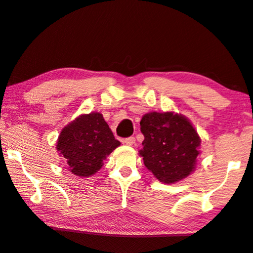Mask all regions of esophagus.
Returning a JSON list of instances; mask_svg holds the SVG:
<instances>
[{
  "instance_id": "1",
  "label": "esophagus",
  "mask_w": 253,
  "mask_h": 253,
  "mask_svg": "<svg viewBox=\"0 0 253 253\" xmlns=\"http://www.w3.org/2000/svg\"><path fill=\"white\" fill-rule=\"evenodd\" d=\"M124 143H126L127 146H133V144L135 143V137L133 136L126 137V139H124Z\"/></svg>"
}]
</instances>
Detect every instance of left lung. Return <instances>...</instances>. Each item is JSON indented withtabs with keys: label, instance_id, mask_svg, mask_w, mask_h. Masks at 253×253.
Listing matches in <instances>:
<instances>
[{
	"label": "left lung",
	"instance_id": "obj_1",
	"mask_svg": "<svg viewBox=\"0 0 253 253\" xmlns=\"http://www.w3.org/2000/svg\"><path fill=\"white\" fill-rule=\"evenodd\" d=\"M140 126L144 140L139 153L158 180L177 183L193 172L201 140L186 117L150 112L142 117Z\"/></svg>",
	"mask_w": 253,
	"mask_h": 253
}]
</instances>
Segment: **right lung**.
<instances>
[{
	"instance_id": "right-lung-1",
	"label": "right lung",
	"mask_w": 253,
	"mask_h": 253,
	"mask_svg": "<svg viewBox=\"0 0 253 253\" xmlns=\"http://www.w3.org/2000/svg\"><path fill=\"white\" fill-rule=\"evenodd\" d=\"M119 146L98 112L77 117L61 130L56 142L59 154L66 158L67 169L80 177L95 174L103 167V160Z\"/></svg>"
}]
</instances>
